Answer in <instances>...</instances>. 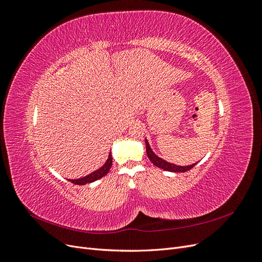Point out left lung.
Returning <instances> with one entry per match:
<instances>
[{"mask_svg":"<svg viewBox=\"0 0 262 262\" xmlns=\"http://www.w3.org/2000/svg\"><path fill=\"white\" fill-rule=\"evenodd\" d=\"M145 145H146V154H147V156H148V158H149V161L152 162V163L156 166V167L161 168V169L167 170V171H172V172H185V171L190 170V169H191L192 167H194V166L196 165V163H195V164L189 165V166H178V165H175V164L168 163V162L164 161L163 158L158 157V156L153 152L146 139H145Z\"/></svg>","mask_w":262,"mask_h":262,"instance_id":"8db88e82","label":"left lung"}]
</instances>
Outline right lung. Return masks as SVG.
I'll use <instances>...</instances> for the list:
<instances>
[{
    "label": "right lung",
    "mask_w": 262,
    "mask_h": 262,
    "mask_svg": "<svg viewBox=\"0 0 262 262\" xmlns=\"http://www.w3.org/2000/svg\"><path fill=\"white\" fill-rule=\"evenodd\" d=\"M112 165H113V157H112V153H109L108 156V160L106 161V163L101 166L100 168H98L97 170L93 171L90 175H87L83 178H78V179H69L71 182H73L75 185H86V184H91V182L96 181L100 178L104 177L106 173L110 170L112 168Z\"/></svg>",
    "instance_id": "add662e5"
}]
</instances>
